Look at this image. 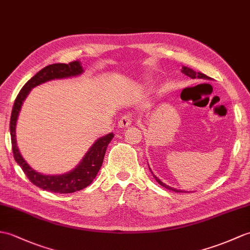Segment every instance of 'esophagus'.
<instances>
[{
  "label": "esophagus",
  "mask_w": 250,
  "mask_h": 250,
  "mask_svg": "<svg viewBox=\"0 0 250 250\" xmlns=\"http://www.w3.org/2000/svg\"><path fill=\"white\" fill-rule=\"evenodd\" d=\"M132 120H133L132 119V116L130 114L125 115L123 118H120L119 123H118V125H119V127H121V129H123V127L130 126L131 124H132Z\"/></svg>",
  "instance_id": "esophagus-1"
}]
</instances>
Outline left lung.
<instances>
[{
	"instance_id": "8db88e82",
	"label": "left lung",
	"mask_w": 250,
	"mask_h": 250,
	"mask_svg": "<svg viewBox=\"0 0 250 250\" xmlns=\"http://www.w3.org/2000/svg\"><path fill=\"white\" fill-rule=\"evenodd\" d=\"M182 73H184L185 75H188V77H189L190 79H201V80H211V78H208V75H206V74H204V73H201V72H196V71H194L193 69H190V68H188V67H185V66H183L182 67ZM150 169V168H149ZM150 171H151V169H150ZM152 172V171H151ZM153 178L156 180V182H158L160 185H162V187H164L165 188H167V189H170V190H173V191H179V193H182V190H180V189H176V188H170V187H168V185H166L165 183H163L161 181V180L158 178V177H155L154 175H153ZM184 193V191H183ZM185 193H187V191H185Z\"/></svg>"
}]
</instances>
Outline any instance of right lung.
<instances>
[{"label":"right lung","instance_id":"1","mask_svg":"<svg viewBox=\"0 0 250 250\" xmlns=\"http://www.w3.org/2000/svg\"><path fill=\"white\" fill-rule=\"evenodd\" d=\"M82 73L83 68L81 66V62L79 61L71 62L69 63H53V65L46 66L35 74L31 80L27 81L25 85L22 87V89L20 90L18 96H17L14 103L13 111H11L9 129L11 137V147H13L15 161L20 165L28 180H30L33 184L36 185V187L44 190L53 191V193L60 194H69L88 187V185L94 181L98 171L100 170L106 148L114 137L113 133H109V134L99 138L90 147L88 152L84 155V158L81 161V163L75 167L73 170L67 173H63V175H42V173L34 170L33 168L26 163L25 160L22 158L18 146H17L16 125L22 103L25 100L28 92H30L34 87L48 82V81L77 77V75H80Z\"/></svg>","mask_w":250,"mask_h":250}]
</instances>
